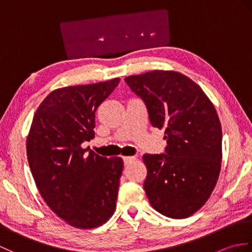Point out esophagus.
Returning a JSON list of instances; mask_svg holds the SVG:
<instances>
[{
    "label": "esophagus",
    "mask_w": 252,
    "mask_h": 252,
    "mask_svg": "<svg viewBox=\"0 0 252 252\" xmlns=\"http://www.w3.org/2000/svg\"><path fill=\"white\" fill-rule=\"evenodd\" d=\"M135 160V157L134 156H126V157H123V162H125V164H129L131 163L132 161H134Z\"/></svg>",
    "instance_id": "34e87169"
}]
</instances>
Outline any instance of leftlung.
Listing matches in <instances>:
<instances>
[{
	"mask_svg": "<svg viewBox=\"0 0 252 252\" xmlns=\"http://www.w3.org/2000/svg\"><path fill=\"white\" fill-rule=\"evenodd\" d=\"M125 80L167 140L163 154L143 156L148 200L168 218L189 217L209 199L220 174L222 129L215 106L180 72L154 70Z\"/></svg>",
	"mask_w": 252,
	"mask_h": 252,
	"instance_id": "8db88e82",
	"label": "left lung"
}]
</instances>
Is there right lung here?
I'll return each instance as SVG.
<instances>
[{
	"label": "right lung",
	"instance_id": "1",
	"mask_svg": "<svg viewBox=\"0 0 252 252\" xmlns=\"http://www.w3.org/2000/svg\"><path fill=\"white\" fill-rule=\"evenodd\" d=\"M119 81L53 91L36 109L27 137L29 167L42 198L74 227H97L116 209L123 160L99 156L82 144L94 138L96 109Z\"/></svg>",
	"mask_w": 252,
	"mask_h": 252
}]
</instances>
